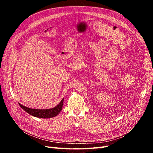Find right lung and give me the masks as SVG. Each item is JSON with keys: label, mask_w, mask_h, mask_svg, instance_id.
Instances as JSON below:
<instances>
[{"label": "right lung", "mask_w": 153, "mask_h": 153, "mask_svg": "<svg viewBox=\"0 0 153 153\" xmlns=\"http://www.w3.org/2000/svg\"><path fill=\"white\" fill-rule=\"evenodd\" d=\"M63 101H64V99H62L61 102H60L56 106H55V107L52 108H49V109L30 108L22 105L20 103H19V105L23 110H24L26 112L32 115V116L39 117V118L47 119V118H51V117L57 116L62 108Z\"/></svg>", "instance_id": "obj_1"}]
</instances>
